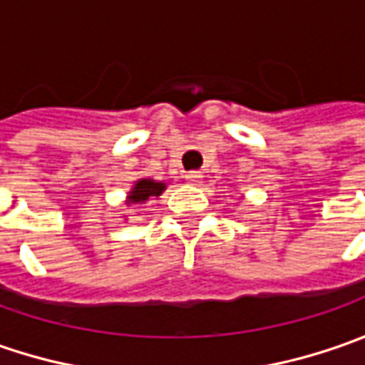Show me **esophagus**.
Returning a JSON list of instances; mask_svg holds the SVG:
<instances>
[{
  "label": "esophagus",
  "instance_id": "obj_1",
  "mask_svg": "<svg viewBox=\"0 0 365 365\" xmlns=\"http://www.w3.org/2000/svg\"><path fill=\"white\" fill-rule=\"evenodd\" d=\"M185 178H187L189 182H195V185H197V182H201L203 175H201L199 170H190V173H187V175H185Z\"/></svg>",
  "mask_w": 365,
  "mask_h": 365
}]
</instances>
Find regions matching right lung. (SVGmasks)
<instances>
[{"mask_svg":"<svg viewBox=\"0 0 365 365\" xmlns=\"http://www.w3.org/2000/svg\"><path fill=\"white\" fill-rule=\"evenodd\" d=\"M164 189L166 187L162 182H154L150 178H144V180H138L133 185V189L128 199H130V203H142V201H146L150 197H158Z\"/></svg>","mask_w":365,"mask_h":365,"instance_id":"obj_1","label":"right lung"}]
</instances>
